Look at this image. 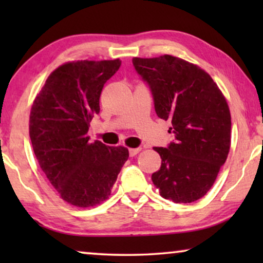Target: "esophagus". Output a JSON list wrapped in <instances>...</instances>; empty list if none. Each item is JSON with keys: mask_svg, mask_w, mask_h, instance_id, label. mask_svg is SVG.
Returning <instances> with one entry per match:
<instances>
[{"mask_svg": "<svg viewBox=\"0 0 263 263\" xmlns=\"http://www.w3.org/2000/svg\"><path fill=\"white\" fill-rule=\"evenodd\" d=\"M140 151H141V148H140V147H138V148H130V149H129V156L135 157L136 154L140 152Z\"/></svg>", "mask_w": 263, "mask_h": 263, "instance_id": "1", "label": "esophagus"}]
</instances>
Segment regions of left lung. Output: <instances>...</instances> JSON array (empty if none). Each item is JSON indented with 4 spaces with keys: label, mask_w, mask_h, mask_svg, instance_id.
I'll return each instance as SVG.
<instances>
[{
    "label": "left lung",
    "mask_w": 263,
    "mask_h": 263,
    "mask_svg": "<svg viewBox=\"0 0 263 263\" xmlns=\"http://www.w3.org/2000/svg\"><path fill=\"white\" fill-rule=\"evenodd\" d=\"M148 86L158 117L170 120L175 140L154 147L161 166L152 175L160 195L190 203L212 188L231 142L229 105L213 79L200 67L170 55L133 59Z\"/></svg>",
    "instance_id": "1"
}]
</instances>
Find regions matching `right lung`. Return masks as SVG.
<instances>
[{
  "mask_svg": "<svg viewBox=\"0 0 263 263\" xmlns=\"http://www.w3.org/2000/svg\"><path fill=\"white\" fill-rule=\"evenodd\" d=\"M121 61H78L46 79L30 116V138L41 168L66 202L92 207L107 199L122 166L125 147L89 142L93 115L105 82Z\"/></svg>",
  "mask_w": 263,
  "mask_h": 263,
  "instance_id": "1",
  "label": "right lung"
}]
</instances>
